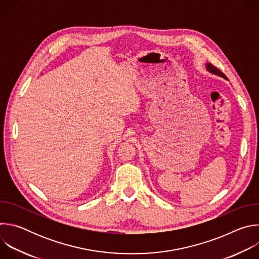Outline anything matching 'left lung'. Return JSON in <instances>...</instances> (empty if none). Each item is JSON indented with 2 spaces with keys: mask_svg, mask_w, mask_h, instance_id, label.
<instances>
[{
  "mask_svg": "<svg viewBox=\"0 0 259 259\" xmlns=\"http://www.w3.org/2000/svg\"><path fill=\"white\" fill-rule=\"evenodd\" d=\"M207 69H208L210 72L215 73V75H218V76L223 77V78H225V79H228V78H227V76L225 75V73H224L223 71L219 70L216 66H214V65H213V64H211V63H208V64H207Z\"/></svg>",
  "mask_w": 259,
  "mask_h": 259,
  "instance_id": "obj_1",
  "label": "left lung"
}]
</instances>
